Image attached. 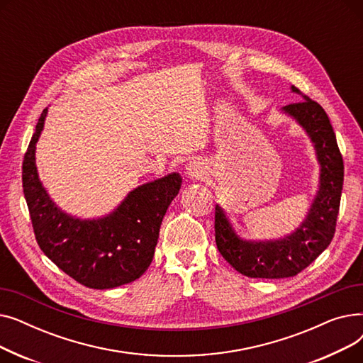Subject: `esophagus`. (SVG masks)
Segmentation results:
<instances>
[{"label": "esophagus", "mask_w": 363, "mask_h": 363, "mask_svg": "<svg viewBox=\"0 0 363 363\" xmlns=\"http://www.w3.org/2000/svg\"><path fill=\"white\" fill-rule=\"evenodd\" d=\"M186 172H188V175H189V177H196V178L201 177L200 166H197L196 163H189V164H188V167H186Z\"/></svg>", "instance_id": "esophagus-1"}]
</instances>
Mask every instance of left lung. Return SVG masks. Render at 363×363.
Returning a JSON list of instances; mask_svg holds the SVG:
<instances>
[{"label":"left lung","instance_id":"8db88e82","mask_svg":"<svg viewBox=\"0 0 363 363\" xmlns=\"http://www.w3.org/2000/svg\"><path fill=\"white\" fill-rule=\"evenodd\" d=\"M294 92L301 91L291 86ZM311 135L320 163V185L311 212L298 230L278 241L240 240L222 208L215 207V240L219 253L235 271L250 278H290L300 274L327 249L340 211L345 163L333 125L322 106L308 95L284 107Z\"/></svg>","mask_w":363,"mask_h":363}]
</instances>
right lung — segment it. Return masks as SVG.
Returning <instances> with one entry per match:
<instances>
[{
    "mask_svg": "<svg viewBox=\"0 0 363 363\" xmlns=\"http://www.w3.org/2000/svg\"><path fill=\"white\" fill-rule=\"evenodd\" d=\"M47 108L36 123L22 166L23 194L35 238L44 255L88 289L106 290L138 279L150 266L160 225L181 188L178 174L138 186L111 215L79 220L57 208L38 179L35 144Z\"/></svg>",
    "mask_w": 363,
    "mask_h": 363,
    "instance_id": "right-lung-1",
    "label": "right lung"
}]
</instances>
